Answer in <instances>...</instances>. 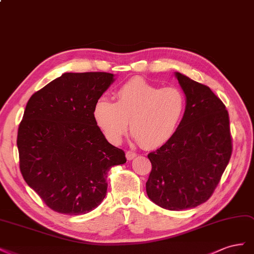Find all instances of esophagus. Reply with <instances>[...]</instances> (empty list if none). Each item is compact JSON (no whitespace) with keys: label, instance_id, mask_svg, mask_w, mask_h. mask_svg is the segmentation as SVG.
<instances>
[{"label":"esophagus","instance_id":"obj_1","mask_svg":"<svg viewBox=\"0 0 254 254\" xmlns=\"http://www.w3.org/2000/svg\"><path fill=\"white\" fill-rule=\"evenodd\" d=\"M126 156H127V158L128 159V161H132V159H134L136 157V153H135V152H133V151H127V153H126Z\"/></svg>","mask_w":254,"mask_h":254}]
</instances>
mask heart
<instances>
[{
	"label": "heart",
	"mask_w": 254,
	"mask_h": 254,
	"mask_svg": "<svg viewBox=\"0 0 254 254\" xmlns=\"http://www.w3.org/2000/svg\"><path fill=\"white\" fill-rule=\"evenodd\" d=\"M185 108L183 93L176 87L159 88L142 78H133L116 92V102L100 99L93 118L106 138L120 143L131 132L143 148L153 149L175 134Z\"/></svg>",
	"instance_id": "obj_1"
}]
</instances>
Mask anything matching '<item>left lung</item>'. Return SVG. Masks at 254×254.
Wrapping results in <instances>:
<instances>
[{"mask_svg":"<svg viewBox=\"0 0 254 254\" xmlns=\"http://www.w3.org/2000/svg\"><path fill=\"white\" fill-rule=\"evenodd\" d=\"M186 106L171 138L148 154L149 199L169 211L198 206L213 194L232 154L229 114L209 87L176 72Z\"/></svg>","mask_w":254,"mask_h":254,"instance_id":"8db88e82","label":"left lung"}]
</instances>
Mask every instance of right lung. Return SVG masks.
Wrapping results in <instances>:
<instances>
[{"label":"right lung","instance_id":"obj_1","mask_svg":"<svg viewBox=\"0 0 254 254\" xmlns=\"http://www.w3.org/2000/svg\"><path fill=\"white\" fill-rule=\"evenodd\" d=\"M115 75L67 72L35 92L18 129L20 171L53 211L83 215L106 195L107 172L127 162L93 118Z\"/></svg>","mask_w":254,"mask_h":254}]
</instances>
